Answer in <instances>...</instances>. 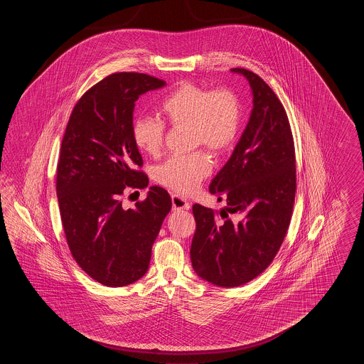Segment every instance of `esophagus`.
<instances>
[{
    "mask_svg": "<svg viewBox=\"0 0 364 364\" xmlns=\"http://www.w3.org/2000/svg\"><path fill=\"white\" fill-rule=\"evenodd\" d=\"M172 205H173L174 210H188L190 208V203L187 202V199H184L180 195H172Z\"/></svg>",
    "mask_w": 364,
    "mask_h": 364,
    "instance_id": "1",
    "label": "esophagus"
}]
</instances>
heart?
Masks as SVG:
<instances>
[{
  "label": "heart",
  "mask_w": 364,
  "mask_h": 364,
  "mask_svg": "<svg viewBox=\"0 0 364 364\" xmlns=\"http://www.w3.org/2000/svg\"><path fill=\"white\" fill-rule=\"evenodd\" d=\"M159 112L171 125L190 127L191 146H208L217 154L228 151L242 127V102L228 88L208 90L183 82L159 105ZM166 125L161 119L140 116L132 122V139L139 151L156 156L164 147ZM213 161L206 150L176 154L156 171V181L178 193H191L211 173Z\"/></svg>",
  "instance_id": "heart-1"
}]
</instances>
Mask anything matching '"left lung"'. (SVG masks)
Returning a JSON list of instances; mask_svg holds the SVG:
<instances>
[{
    "instance_id": "1",
    "label": "left lung",
    "mask_w": 364,
    "mask_h": 364,
    "mask_svg": "<svg viewBox=\"0 0 364 364\" xmlns=\"http://www.w3.org/2000/svg\"><path fill=\"white\" fill-rule=\"evenodd\" d=\"M230 70L250 82L254 109L233 154L208 188L225 200L226 210L192 206L196 230L190 251L196 274L225 288L258 277L276 258L296 195L294 136L284 106L257 73ZM229 213L243 218L230 220Z\"/></svg>"
}]
</instances>
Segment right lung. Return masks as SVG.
Segmentation results:
<instances>
[{"mask_svg":"<svg viewBox=\"0 0 364 364\" xmlns=\"http://www.w3.org/2000/svg\"><path fill=\"white\" fill-rule=\"evenodd\" d=\"M162 86L165 80L139 72L106 76L76 102L61 141L55 190L65 239L76 263L106 287L146 274L172 208L168 191L156 186L134 208L122 202L124 191L149 186L132 139L134 109L141 94Z\"/></svg>","mask_w":364,"mask_h":364,"instance_id":"obj_1","label":"right lung"}]
</instances>
